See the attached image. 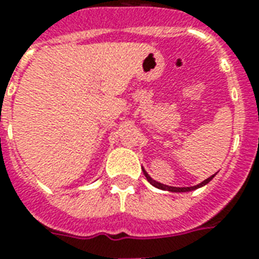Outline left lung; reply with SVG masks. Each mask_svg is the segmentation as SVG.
Instances as JSON below:
<instances>
[{"mask_svg": "<svg viewBox=\"0 0 259 259\" xmlns=\"http://www.w3.org/2000/svg\"><path fill=\"white\" fill-rule=\"evenodd\" d=\"M142 172H144V175H145L146 177V180L149 181L150 184L153 185V187H156V188L158 189H162V191H169V192H191V191H195V189L197 188H200V187H204L205 184H208L209 181L212 180L213 177H215V175H212V176H209L208 179H205L204 181H201L200 184H197V185H193V187H170V185H165V184H161V183H158V181L153 180L152 177L148 175V172H146L144 168H142Z\"/></svg>", "mask_w": 259, "mask_h": 259, "instance_id": "obj_1", "label": "left lung"}]
</instances>
